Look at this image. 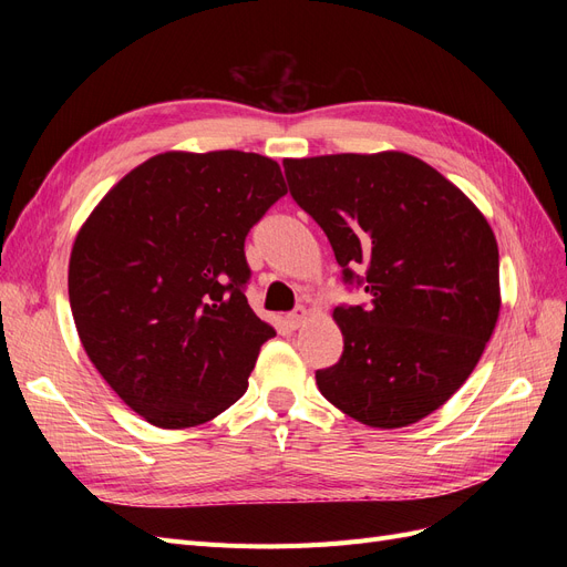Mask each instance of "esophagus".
<instances>
[{
    "label": "esophagus",
    "instance_id": "34e87169",
    "mask_svg": "<svg viewBox=\"0 0 567 567\" xmlns=\"http://www.w3.org/2000/svg\"><path fill=\"white\" fill-rule=\"evenodd\" d=\"M286 319H288V326H290V329H300V326H302L307 319H310V312H307L305 307H300V310L290 312Z\"/></svg>",
    "mask_w": 567,
    "mask_h": 567
}]
</instances>
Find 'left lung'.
I'll return each instance as SVG.
<instances>
[{
    "label": "left lung",
    "mask_w": 567,
    "mask_h": 567,
    "mask_svg": "<svg viewBox=\"0 0 567 567\" xmlns=\"http://www.w3.org/2000/svg\"><path fill=\"white\" fill-rule=\"evenodd\" d=\"M284 169L342 279L369 293L367 307L333 310L342 354L317 371L321 394L371 427L433 414L466 383L499 319V248L485 215L402 151L286 158Z\"/></svg>",
    "instance_id": "1"
}]
</instances>
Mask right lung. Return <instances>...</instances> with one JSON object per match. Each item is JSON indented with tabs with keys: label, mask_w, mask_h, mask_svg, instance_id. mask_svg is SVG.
<instances>
[{
	"label": "right lung",
	"mask_w": 567,
	"mask_h": 567,
	"mask_svg": "<svg viewBox=\"0 0 567 567\" xmlns=\"http://www.w3.org/2000/svg\"><path fill=\"white\" fill-rule=\"evenodd\" d=\"M260 153L167 151L136 165L80 227L68 296L82 348L158 427L213 421L248 390L274 333L246 300L244 244L286 196Z\"/></svg>",
	"instance_id": "obj_1"
}]
</instances>
